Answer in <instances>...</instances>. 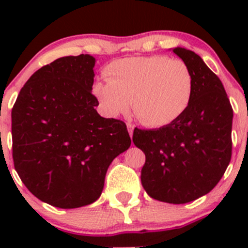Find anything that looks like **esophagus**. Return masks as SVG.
Returning <instances> with one entry per match:
<instances>
[{"mask_svg": "<svg viewBox=\"0 0 248 248\" xmlns=\"http://www.w3.org/2000/svg\"><path fill=\"white\" fill-rule=\"evenodd\" d=\"M127 128H128V133H129V136H131V138H132V136H133L134 126L131 124V122H128V124H127Z\"/></svg>", "mask_w": 248, "mask_h": 248, "instance_id": "obj_1", "label": "esophagus"}]
</instances>
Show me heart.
<instances>
[{
	"label": "heart",
	"mask_w": 248,
	"mask_h": 248,
	"mask_svg": "<svg viewBox=\"0 0 248 248\" xmlns=\"http://www.w3.org/2000/svg\"><path fill=\"white\" fill-rule=\"evenodd\" d=\"M107 82H96L93 94L109 115L124 114L132 102L134 116L147 127L176 121L191 104L193 74L188 64L166 55L133 56L110 62Z\"/></svg>",
	"instance_id": "b5f03b06"
}]
</instances>
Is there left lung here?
Here are the masks:
<instances>
[{
    "label": "left lung",
    "instance_id": "1",
    "mask_svg": "<svg viewBox=\"0 0 248 248\" xmlns=\"http://www.w3.org/2000/svg\"><path fill=\"white\" fill-rule=\"evenodd\" d=\"M172 51L193 74L188 109L158 129L134 128L133 142L145 154L141 185L156 201L185 204L209 193L232 158V108L219 78L191 50Z\"/></svg>",
    "mask_w": 248,
    "mask_h": 248
}]
</instances>
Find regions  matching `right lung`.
<instances>
[{"label":"right lung","instance_id":"obj_1","mask_svg":"<svg viewBox=\"0 0 248 248\" xmlns=\"http://www.w3.org/2000/svg\"><path fill=\"white\" fill-rule=\"evenodd\" d=\"M93 67L90 55L55 60L12 109L14 168L34 197L61 209L96 202L112 159L131 146L126 124L94 109Z\"/></svg>","mask_w":248,"mask_h":248}]
</instances>
